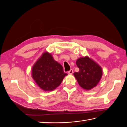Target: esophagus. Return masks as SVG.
I'll return each instance as SVG.
<instances>
[{"label": "esophagus", "instance_id": "obj_1", "mask_svg": "<svg viewBox=\"0 0 127 127\" xmlns=\"http://www.w3.org/2000/svg\"><path fill=\"white\" fill-rule=\"evenodd\" d=\"M72 73H73V70L72 69H70L69 71H68V74H69L71 75V74H72Z\"/></svg>", "mask_w": 127, "mask_h": 127}]
</instances>
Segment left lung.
<instances>
[{
    "instance_id": "left-lung-1",
    "label": "left lung",
    "mask_w": 127,
    "mask_h": 127,
    "mask_svg": "<svg viewBox=\"0 0 127 127\" xmlns=\"http://www.w3.org/2000/svg\"><path fill=\"white\" fill-rule=\"evenodd\" d=\"M76 64L79 71L74 75L80 86L90 90L96 86L102 76L101 67L87 56L78 59Z\"/></svg>"
}]
</instances>
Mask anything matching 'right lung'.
<instances>
[{
	"label": "right lung",
	"mask_w": 127,
	"mask_h": 127,
	"mask_svg": "<svg viewBox=\"0 0 127 127\" xmlns=\"http://www.w3.org/2000/svg\"><path fill=\"white\" fill-rule=\"evenodd\" d=\"M61 65L48 52H44L33 65L32 77L42 90L51 91L58 87L65 76Z\"/></svg>",
	"instance_id": "right-lung-1"
}]
</instances>
